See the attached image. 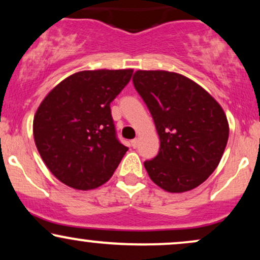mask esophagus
Returning <instances> with one entry per match:
<instances>
[{"mask_svg":"<svg viewBox=\"0 0 260 260\" xmlns=\"http://www.w3.org/2000/svg\"><path fill=\"white\" fill-rule=\"evenodd\" d=\"M131 144H132V147H133L134 149H136L137 147H138V140H137V139H133L132 142H131Z\"/></svg>","mask_w":260,"mask_h":260,"instance_id":"34e87169","label":"esophagus"}]
</instances>
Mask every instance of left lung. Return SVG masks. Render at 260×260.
Segmentation results:
<instances>
[{"mask_svg":"<svg viewBox=\"0 0 260 260\" xmlns=\"http://www.w3.org/2000/svg\"><path fill=\"white\" fill-rule=\"evenodd\" d=\"M132 80L160 138L159 154L144 162L149 177L170 193L194 189L217 168L228 144L222 107L180 73L137 71Z\"/></svg>","mask_w":260,"mask_h":260,"instance_id":"left-lung-1","label":"left lung"}]
</instances>
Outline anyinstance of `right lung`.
I'll use <instances>...</instances> for the list:
<instances>
[{"instance_id": "add662e5", "label": "right lung", "mask_w": 260, "mask_h": 260, "mask_svg": "<svg viewBox=\"0 0 260 260\" xmlns=\"http://www.w3.org/2000/svg\"><path fill=\"white\" fill-rule=\"evenodd\" d=\"M133 70L82 71L58 83L32 122L35 145L47 169L66 186L88 190L111 176L128 150L116 138L110 104Z\"/></svg>"}]
</instances>
